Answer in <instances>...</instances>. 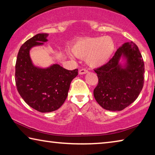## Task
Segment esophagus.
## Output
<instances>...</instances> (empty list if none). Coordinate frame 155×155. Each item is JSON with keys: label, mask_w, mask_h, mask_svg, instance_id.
I'll list each match as a JSON object with an SVG mask.
<instances>
[{"label": "esophagus", "mask_w": 155, "mask_h": 155, "mask_svg": "<svg viewBox=\"0 0 155 155\" xmlns=\"http://www.w3.org/2000/svg\"><path fill=\"white\" fill-rule=\"evenodd\" d=\"M88 72V70H87L86 69H81L79 70V74H87Z\"/></svg>", "instance_id": "34e87169"}]
</instances>
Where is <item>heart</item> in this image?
<instances>
[{
  "mask_svg": "<svg viewBox=\"0 0 155 155\" xmlns=\"http://www.w3.org/2000/svg\"><path fill=\"white\" fill-rule=\"evenodd\" d=\"M115 43L109 36L86 38L77 41L72 47L75 56L85 57V61L92 68L104 65L112 55Z\"/></svg>",
  "mask_w": 155,
  "mask_h": 155,
  "instance_id": "1",
  "label": "heart"
}]
</instances>
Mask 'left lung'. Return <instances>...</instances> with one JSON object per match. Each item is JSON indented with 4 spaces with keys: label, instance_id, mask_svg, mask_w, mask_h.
Listing matches in <instances>:
<instances>
[{
    "label": "left lung",
    "instance_id": "1",
    "mask_svg": "<svg viewBox=\"0 0 155 155\" xmlns=\"http://www.w3.org/2000/svg\"><path fill=\"white\" fill-rule=\"evenodd\" d=\"M122 58L124 65L119 62ZM94 71L98 78L94 98L106 110L122 111L137 99L143 88L144 63L133 41L124 43L106 64Z\"/></svg>",
    "mask_w": 155,
    "mask_h": 155
}]
</instances>
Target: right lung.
<instances>
[{"mask_svg": "<svg viewBox=\"0 0 155 155\" xmlns=\"http://www.w3.org/2000/svg\"><path fill=\"white\" fill-rule=\"evenodd\" d=\"M48 34L39 33L20 47L15 64V80L18 93L28 105L41 113L58 109L66 99L71 81L78 69L68 70L59 64L46 68L37 67L30 57V50L48 41Z\"/></svg>", "mask_w": 155, "mask_h": 155, "instance_id": "1", "label": "right lung"}]
</instances>
